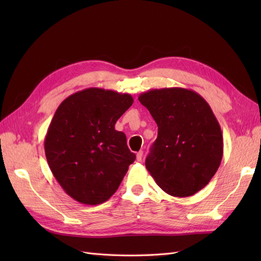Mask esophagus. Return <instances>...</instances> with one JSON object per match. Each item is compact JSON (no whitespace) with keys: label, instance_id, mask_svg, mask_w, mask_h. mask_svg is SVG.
<instances>
[{"label":"esophagus","instance_id":"1","mask_svg":"<svg viewBox=\"0 0 261 261\" xmlns=\"http://www.w3.org/2000/svg\"><path fill=\"white\" fill-rule=\"evenodd\" d=\"M143 154H144V152L143 151H141V150H140V151H138L137 152V154H136V159H137V161H141V160H143Z\"/></svg>","mask_w":261,"mask_h":261}]
</instances>
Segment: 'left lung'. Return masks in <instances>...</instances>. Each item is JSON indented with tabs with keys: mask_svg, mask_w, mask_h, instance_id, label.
Returning <instances> with one entry per match:
<instances>
[{
	"mask_svg": "<svg viewBox=\"0 0 261 261\" xmlns=\"http://www.w3.org/2000/svg\"><path fill=\"white\" fill-rule=\"evenodd\" d=\"M158 125L146 159L155 183L174 197H188L206 186L223 155V137L210 106L185 88L151 89L138 97Z\"/></svg>",
	"mask_w": 261,
	"mask_h": 261,
	"instance_id": "left-lung-1",
	"label": "left lung"
}]
</instances>
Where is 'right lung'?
Returning <instances> with one entry per match:
<instances>
[{"instance_id": "obj_1", "label": "right lung", "mask_w": 261, "mask_h": 261, "mask_svg": "<svg viewBox=\"0 0 261 261\" xmlns=\"http://www.w3.org/2000/svg\"><path fill=\"white\" fill-rule=\"evenodd\" d=\"M133 97L102 88L73 93L59 106L44 138L46 161L65 193L85 204L107 201L136 159L115 123Z\"/></svg>"}]
</instances>
